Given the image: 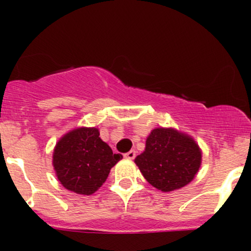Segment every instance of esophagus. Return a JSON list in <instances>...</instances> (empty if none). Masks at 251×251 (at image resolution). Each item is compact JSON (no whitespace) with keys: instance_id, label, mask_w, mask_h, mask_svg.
<instances>
[{"instance_id":"1","label":"esophagus","mask_w":251,"mask_h":251,"mask_svg":"<svg viewBox=\"0 0 251 251\" xmlns=\"http://www.w3.org/2000/svg\"><path fill=\"white\" fill-rule=\"evenodd\" d=\"M124 157H125L126 159H128V160L134 159V158H135V151H134V150H132V151H129V152H127V153L124 154Z\"/></svg>"}]
</instances>
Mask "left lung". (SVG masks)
<instances>
[{
  "mask_svg": "<svg viewBox=\"0 0 251 251\" xmlns=\"http://www.w3.org/2000/svg\"><path fill=\"white\" fill-rule=\"evenodd\" d=\"M134 163L152 186L170 192L194 179L201 168V151L190 135L158 127L152 129L145 151L137 155Z\"/></svg>",
  "mask_w": 251,
  "mask_h": 251,
  "instance_id": "8db88e82",
  "label": "left lung"
}]
</instances>
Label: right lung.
<instances>
[{
  "label": "right lung",
  "mask_w": 251,
  "mask_h": 251,
  "mask_svg": "<svg viewBox=\"0 0 251 251\" xmlns=\"http://www.w3.org/2000/svg\"><path fill=\"white\" fill-rule=\"evenodd\" d=\"M99 135L97 127H77L56 143L53 166L63 188L79 195L94 194L122 159Z\"/></svg>",
  "instance_id": "right-lung-1"
}]
</instances>
